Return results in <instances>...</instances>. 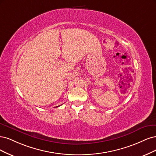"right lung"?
Here are the masks:
<instances>
[{
  "instance_id": "obj_1",
  "label": "right lung",
  "mask_w": 156,
  "mask_h": 156,
  "mask_svg": "<svg viewBox=\"0 0 156 156\" xmlns=\"http://www.w3.org/2000/svg\"><path fill=\"white\" fill-rule=\"evenodd\" d=\"M57 107H59V105H58V106H57Z\"/></svg>"
}]
</instances>
